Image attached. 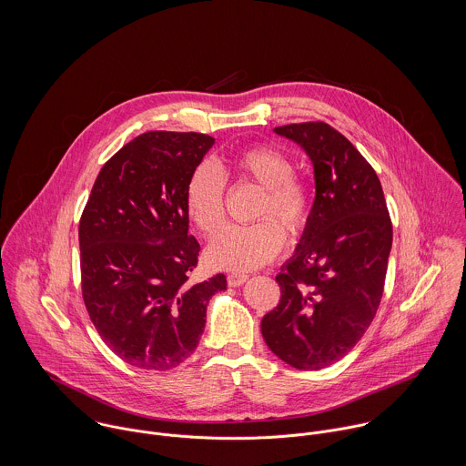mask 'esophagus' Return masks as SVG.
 I'll return each instance as SVG.
<instances>
[{"instance_id":"1","label":"esophagus","mask_w":466,"mask_h":466,"mask_svg":"<svg viewBox=\"0 0 466 466\" xmlns=\"http://www.w3.org/2000/svg\"><path fill=\"white\" fill-rule=\"evenodd\" d=\"M248 274H244V272H231V274H228V285L229 287H240L242 283H246L248 281Z\"/></svg>"}]
</instances>
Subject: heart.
<instances>
[{
    "label": "heart",
    "instance_id": "heart-1",
    "mask_svg": "<svg viewBox=\"0 0 466 466\" xmlns=\"http://www.w3.org/2000/svg\"><path fill=\"white\" fill-rule=\"evenodd\" d=\"M231 174L262 188L255 211L262 218L251 226L228 228L208 249V260L217 268L251 270L266 266L283 248L285 230L299 237L312 218L314 194L303 177L294 174L290 157L272 147L255 145L229 159ZM226 183L209 163H200L190 174L185 208L192 224L208 238L226 222Z\"/></svg>",
    "mask_w": 466,
    "mask_h": 466
}]
</instances>
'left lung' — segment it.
I'll return each mask as SVG.
<instances>
[{"instance_id":"8db88e82","label":"left lung","mask_w":466,"mask_h":466,"mask_svg":"<svg viewBox=\"0 0 466 466\" xmlns=\"http://www.w3.org/2000/svg\"><path fill=\"white\" fill-rule=\"evenodd\" d=\"M274 133L309 154L316 199L294 257L276 276L281 298L262 335L292 368L323 370L360 340L379 310L393 224L373 167L332 126L303 122Z\"/></svg>"}]
</instances>
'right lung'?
Wrapping results in <instances>:
<instances>
[{"label":"right lung","instance_id":"1","mask_svg":"<svg viewBox=\"0 0 466 466\" xmlns=\"http://www.w3.org/2000/svg\"><path fill=\"white\" fill-rule=\"evenodd\" d=\"M215 139L150 131L100 170L78 224L82 298L104 342L127 364L167 371L198 348L226 276L194 283L200 246L185 190Z\"/></svg>","mask_w":466,"mask_h":466}]
</instances>
